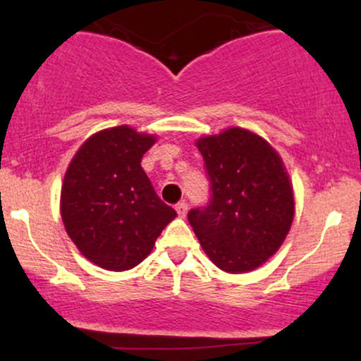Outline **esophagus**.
<instances>
[{
    "label": "esophagus",
    "instance_id": "obj_1",
    "mask_svg": "<svg viewBox=\"0 0 361 361\" xmlns=\"http://www.w3.org/2000/svg\"><path fill=\"white\" fill-rule=\"evenodd\" d=\"M175 209L180 217H185L186 212H188V204H186V202H180V204H176Z\"/></svg>",
    "mask_w": 361,
    "mask_h": 361
}]
</instances>
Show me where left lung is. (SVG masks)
<instances>
[{"label":"left lung","instance_id":"1","mask_svg":"<svg viewBox=\"0 0 361 361\" xmlns=\"http://www.w3.org/2000/svg\"><path fill=\"white\" fill-rule=\"evenodd\" d=\"M197 147L212 198L188 212L193 233L222 271L256 270L280 250L295 214L283 161L270 142L241 127L200 137Z\"/></svg>","mask_w":361,"mask_h":361}]
</instances>
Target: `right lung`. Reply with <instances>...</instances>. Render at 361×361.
I'll return each mask as SVG.
<instances>
[{
  "instance_id": "obj_1",
  "label": "right lung",
  "mask_w": 361,
  "mask_h": 361,
  "mask_svg": "<svg viewBox=\"0 0 361 361\" xmlns=\"http://www.w3.org/2000/svg\"><path fill=\"white\" fill-rule=\"evenodd\" d=\"M156 137L128 126L88 137L66 169L61 217L86 259L110 271L137 267L176 217L161 202L140 159Z\"/></svg>"
}]
</instances>
